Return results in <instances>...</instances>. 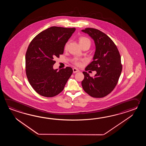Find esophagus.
I'll list each match as a JSON object with an SVG mask.
<instances>
[{"label": "esophagus", "instance_id": "1", "mask_svg": "<svg viewBox=\"0 0 146 146\" xmlns=\"http://www.w3.org/2000/svg\"><path fill=\"white\" fill-rule=\"evenodd\" d=\"M72 70H73V72L74 73H76L77 72H79V70L78 69L76 68H74L72 69Z\"/></svg>", "mask_w": 146, "mask_h": 146}]
</instances>
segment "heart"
<instances>
[{"label":"heart","instance_id":"1","mask_svg":"<svg viewBox=\"0 0 146 146\" xmlns=\"http://www.w3.org/2000/svg\"><path fill=\"white\" fill-rule=\"evenodd\" d=\"M79 44L81 45V46H83L84 45H90L91 44V41L90 40L86 37H81L79 38ZM69 43L67 42L65 45V50H66L68 48V46ZM73 63L74 64V65L78 66H80L82 65V62L78 60V59H74V60L73 61Z\"/></svg>","mask_w":146,"mask_h":146}]
</instances>
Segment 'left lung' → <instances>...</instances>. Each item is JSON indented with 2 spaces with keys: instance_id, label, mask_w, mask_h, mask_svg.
<instances>
[{
  "instance_id": "left-lung-1",
  "label": "left lung",
  "mask_w": 146,
  "mask_h": 146,
  "mask_svg": "<svg viewBox=\"0 0 146 146\" xmlns=\"http://www.w3.org/2000/svg\"><path fill=\"white\" fill-rule=\"evenodd\" d=\"M93 39L96 52L93 61L85 70L96 71L93 77L84 72L81 82L84 91L93 98H103L111 93L118 82L122 70L121 58L113 41L102 32L93 28L81 30Z\"/></svg>"
}]
</instances>
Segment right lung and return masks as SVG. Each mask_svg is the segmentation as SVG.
Returning <instances> with one entry per match:
<instances>
[{
	"instance_id": "add662e5",
	"label": "right lung",
	"mask_w": 146,
	"mask_h": 146,
	"mask_svg": "<svg viewBox=\"0 0 146 146\" xmlns=\"http://www.w3.org/2000/svg\"><path fill=\"white\" fill-rule=\"evenodd\" d=\"M76 29L52 27L34 37L25 55L26 74L34 90L42 96L53 97L64 89L72 69L53 68L55 57L64 53V47Z\"/></svg>"
}]
</instances>
